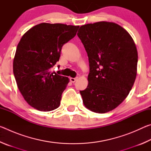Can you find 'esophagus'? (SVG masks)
<instances>
[{"label":"esophagus","instance_id":"34e87169","mask_svg":"<svg viewBox=\"0 0 151 151\" xmlns=\"http://www.w3.org/2000/svg\"><path fill=\"white\" fill-rule=\"evenodd\" d=\"M70 80L71 82H72V83H75V82L77 80V78H70Z\"/></svg>","mask_w":151,"mask_h":151}]
</instances>
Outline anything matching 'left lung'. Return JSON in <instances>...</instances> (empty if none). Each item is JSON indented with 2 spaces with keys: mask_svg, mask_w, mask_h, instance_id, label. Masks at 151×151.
<instances>
[{
  "mask_svg": "<svg viewBox=\"0 0 151 151\" xmlns=\"http://www.w3.org/2000/svg\"><path fill=\"white\" fill-rule=\"evenodd\" d=\"M78 37L87 52L90 73L84 105L96 113L116 108L127 98L137 73L138 52L133 39L124 28L112 22L83 25Z\"/></svg>",
  "mask_w": 151,
  "mask_h": 151,
  "instance_id": "8db88e82",
  "label": "left lung"
}]
</instances>
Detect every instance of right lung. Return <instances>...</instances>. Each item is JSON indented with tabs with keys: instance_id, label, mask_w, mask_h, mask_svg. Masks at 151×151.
<instances>
[{
	"instance_id": "add662e5",
	"label": "right lung",
	"mask_w": 151,
	"mask_h": 151,
	"mask_svg": "<svg viewBox=\"0 0 151 151\" xmlns=\"http://www.w3.org/2000/svg\"><path fill=\"white\" fill-rule=\"evenodd\" d=\"M79 26L42 22L24 33L13 60L17 85L27 103L40 111L60 106L69 78L51 73L63 45L75 37Z\"/></svg>"
}]
</instances>
